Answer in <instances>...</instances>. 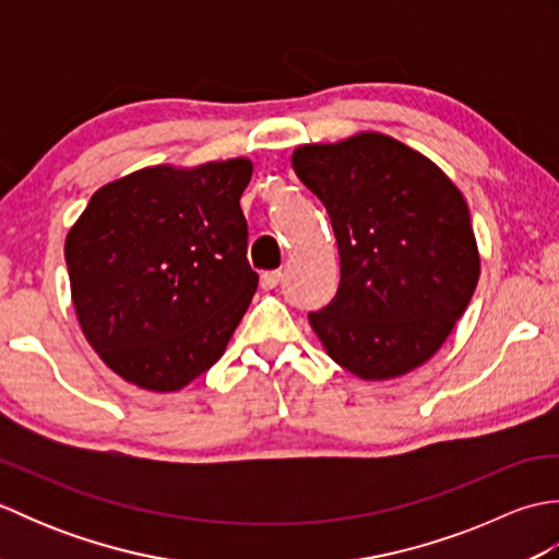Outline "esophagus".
Wrapping results in <instances>:
<instances>
[{
    "instance_id": "34e87169",
    "label": "esophagus",
    "mask_w": 559,
    "mask_h": 559,
    "mask_svg": "<svg viewBox=\"0 0 559 559\" xmlns=\"http://www.w3.org/2000/svg\"><path fill=\"white\" fill-rule=\"evenodd\" d=\"M281 278H283L281 271H264V273H261V288H264V290L276 288Z\"/></svg>"
}]
</instances>
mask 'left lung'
Returning a JSON list of instances; mask_svg holds the SVG:
<instances>
[{
    "label": "left lung",
    "mask_w": 559,
    "mask_h": 559,
    "mask_svg": "<svg viewBox=\"0 0 559 559\" xmlns=\"http://www.w3.org/2000/svg\"><path fill=\"white\" fill-rule=\"evenodd\" d=\"M290 163L326 206L341 254L336 298L310 312L312 331L355 377L408 374L442 348L480 278L461 189L379 132L298 146Z\"/></svg>",
    "instance_id": "obj_1"
}]
</instances>
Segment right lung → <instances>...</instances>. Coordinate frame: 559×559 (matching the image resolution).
Instances as JSON below:
<instances>
[{
    "label": "right lung",
    "mask_w": 559,
    "mask_h": 559,
    "mask_svg": "<svg viewBox=\"0 0 559 559\" xmlns=\"http://www.w3.org/2000/svg\"><path fill=\"white\" fill-rule=\"evenodd\" d=\"M252 160L151 165L103 185L64 242L83 336L124 382L180 391L225 353L259 276L240 197Z\"/></svg>",
    "instance_id": "right-lung-1"
}]
</instances>
